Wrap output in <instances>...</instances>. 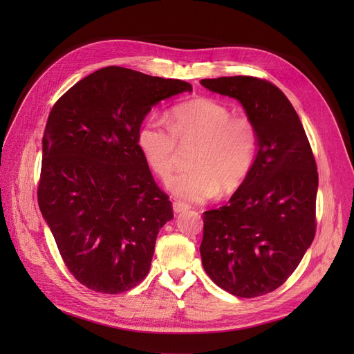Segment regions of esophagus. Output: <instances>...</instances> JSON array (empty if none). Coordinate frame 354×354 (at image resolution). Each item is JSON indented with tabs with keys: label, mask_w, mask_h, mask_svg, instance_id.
<instances>
[{
	"label": "esophagus",
	"mask_w": 354,
	"mask_h": 354,
	"mask_svg": "<svg viewBox=\"0 0 354 354\" xmlns=\"http://www.w3.org/2000/svg\"><path fill=\"white\" fill-rule=\"evenodd\" d=\"M189 207L186 205V203H183V202H178V201H176V202H173V209H174V212L176 214H178V212H183V211H186Z\"/></svg>",
	"instance_id": "obj_1"
}]
</instances>
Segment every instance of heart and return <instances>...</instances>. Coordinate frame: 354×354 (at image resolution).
I'll return each instance as SVG.
<instances>
[{"label": "heart", "mask_w": 354, "mask_h": 354, "mask_svg": "<svg viewBox=\"0 0 354 354\" xmlns=\"http://www.w3.org/2000/svg\"><path fill=\"white\" fill-rule=\"evenodd\" d=\"M137 142L149 167L162 180L176 168L178 145H196L192 169L171 177L167 187L186 202H205L220 189L230 194L243 183L254 165L259 136L248 116L232 115L220 100L196 97L174 106L169 125L160 118H149Z\"/></svg>", "instance_id": "heart-1"}]
</instances>
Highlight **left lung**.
Instances as JSON below:
<instances>
[{
  "label": "left lung",
  "instance_id": "1",
  "mask_svg": "<svg viewBox=\"0 0 354 354\" xmlns=\"http://www.w3.org/2000/svg\"><path fill=\"white\" fill-rule=\"evenodd\" d=\"M201 84L236 99L259 136L248 177L227 205L203 212L202 266L224 291L260 297L294 273L315 239L316 160L291 102L272 82L221 77Z\"/></svg>",
  "mask_w": 354,
  "mask_h": 354
}]
</instances>
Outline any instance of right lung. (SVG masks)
Masks as SVG:
<instances>
[{
	"instance_id": "right-lung-1",
	"label": "right lung",
	"mask_w": 354,
	"mask_h": 354,
	"mask_svg": "<svg viewBox=\"0 0 354 354\" xmlns=\"http://www.w3.org/2000/svg\"><path fill=\"white\" fill-rule=\"evenodd\" d=\"M192 85L108 66L53 106L42 137L38 205L75 279L120 294L149 273L173 207L138 147L155 104Z\"/></svg>"
}]
</instances>
